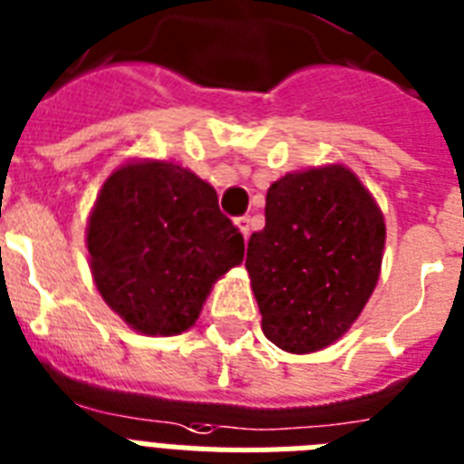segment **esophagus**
Returning <instances> with one entry per match:
<instances>
[{
    "mask_svg": "<svg viewBox=\"0 0 464 464\" xmlns=\"http://www.w3.org/2000/svg\"><path fill=\"white\" fill-rule=\"evenodd\" d=\"M236 226H238V231L243 233V238H245V240L250 238V231H252L250 217H238V219H236Z\"/></svg>",
    "mask_w": 464,
    "mask_h": 464,
    "instance_id": "esophagus-1",
    "label": "esophagus"
}]
</instances>
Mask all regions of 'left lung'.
Listing matches in <instances>:
<instances>
[{
  "label": "left lung",
  "instance_id": "left-lung-1",
  "mask_svg": "<svg viewBox=\"0 0 464 464\" xmlns=\"http://www.w3.org/2000/svg\"><path fill=\"white\" fill-rule=\"evenodd\" d=\"M265 228L245 269L262 331L285 353H314L353 326L382 271L386 224L343 164L285 173L266 190Z\"/></svg>",
  "mask_w": 464,
  "mask_h": 464
}]
</instances>
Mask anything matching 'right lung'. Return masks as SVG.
<instances>
[{"label":"right lung","instance_id":"right-lung-1","mask_svg":"<svg viewBox=\"0 0 464 464\" xmlns=\"http://www.w3.org/2000/svg\"><path fill=\"white\" fill-rule=\"evenodd\" d=\"M88 252L97 291L130 329L176 336L193 326L217 278L243 262L245 243L209 183L145 160L104 180Z\"/></svg>","mask_w":464,"mask_h":464}]
</instances>
